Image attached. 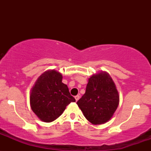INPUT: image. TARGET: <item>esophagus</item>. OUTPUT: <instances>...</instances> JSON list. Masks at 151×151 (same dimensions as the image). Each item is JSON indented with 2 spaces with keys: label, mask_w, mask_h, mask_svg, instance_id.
I'll return each instance as SVG.
<instances>
[{
  "label": "esophagus",
  "mask_w": 151,
  "mask_h": 151,
  "mask_svg": "<svg viewBox=\"0 0 151 151\" xmlns=\"http://www.w3.org/2000/svg\"><path fill=\"white\" fill-rule=\"evenodd\" d=\"M74 98H75V99H76V101H78V100H79V95H77V96H74Z\"/></svg>",
  "instance_id": "34e87169"
}]
</instances>
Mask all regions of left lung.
<instances>
[{"instance_id":"8db88e82","label":"left lung","mask_w":151,"mask_h":151,"mask_svg":"<svg viewBox=\"0 0 151 151\" xmlns=\"http://www.w3.org/2000/svg\"><path fill=\"white\" fill-rule=\"evenodd\" d=\"M77 104L92 124L99 125L110 120L119 106V95L109 73L93 74L89 79L85 93Z\"/></svg>"}]
</instances>
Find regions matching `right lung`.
<instances>
[{"instance_id":"1","label":"right lung","mask_w":151,"mask_h":151,"mask_svg":"<svg viewBox=\"0 0 151 151\" xmlns=\"http://www.w3.org/2000/svg\"><path fill=\"white\" fill-rule=\"evenodd\" d=\"M62 79L60 72L47 70L38 77L31 89V109L44 122L55 121L62 115L67 105L75 101Z\"/></svg>"}]
</instances>
